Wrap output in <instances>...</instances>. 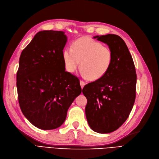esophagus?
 Returning a JSON list of instances; mask_svg holds the SVG:
<instances>
[{"mask_svg": "<svg viewBox=\"0 0 159 159\" xmlns=\"http://www.w3.org/2000/svg\"><path fill=\"white\" fill-rule=\"evenodd\" d=\"M85 83L84 82V81H82V80H80V85H81V88H83L84 87V85H85Z\"/></svg>", "mask_w": 159, "mask_h": 159, "instance_id": "esophagus-1", "label": "esophagus"}]
</instances>
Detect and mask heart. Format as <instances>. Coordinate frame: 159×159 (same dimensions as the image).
Segmentation results:
<instances>
[{
	"instance_id": "heart-1",
	"label": "heart",
	"mask_w": 159,
	"mask_h": 159,
	"mask_svg": "<svg viewBox=\"0 0 159 159\" xmlns=\"http://www.w3.org/2000/svg\"><path fill=\"white\" fill-rule=\"evenodd\" d=\"M67 71L74 73L80 63L81 74L89 80H98L105 76L113 63V51L110 47L89 37L78 39L62 53Z\"/></svg>"
}]
</instances>
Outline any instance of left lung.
<instances>
[{"label":"left lung","mask_w":159,"mask_h":159,"mask_svg":"<svg viewBox=\"0 0 159 159\" xmlns=\"http://www.w3.org/2000/svg\"><path fill=\"white\" fill-rule=\"evenodd\" d=\"M112 49L113 63L102 78L85 85V116L92 129L98 133L116 130L129 116L136 98V74L125 42L116 35L96 36Z\"/></svg>","instance_id":"left-lung-1"}]
</instances>
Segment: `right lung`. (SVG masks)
<instances>
[{"label":"right lung","mask_w":159,"mask_h":159,"mask_svg":"<svg viewBox=\"0 0 159 159\" xmlns=\"http://www.w3.org/2000/svg\"><path fill=\"white\" fill-rule=\"evenodd\" d=\"M65 32L37 33L20 54L16 73L20 108L28 120L42 130L55 129L81 92L80 80L66 71L62 53Z\"/></svg>","instance_id":"1"}]
</instances>
